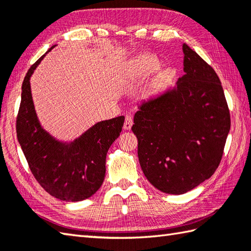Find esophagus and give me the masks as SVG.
I'll return each mask as SVG.
<instances>
[{"mask_svg":"<svg viewBox=\"0 0 251 251\" xmlns=\"http://www.w3.org/2000/svg\"><path fill=\"white\" fill-rule=\"evenodd\" d=\"M132 126V117L131 115H126L125 117V123H124V129L129 130Z\"/></svg>","mask_w":251,"mask_h":251,"instance_id":"esophagus-1","label":"esophagus"}]
</instances>
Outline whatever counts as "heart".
<instances>
[{
  "label": "heart",
  "instance_id": "1",
  "mask_svg": "<svg viewBox=\"0 0 251 251\" xmlns=\"http://www.w3.org/2000/svg\"><path fill=\"white\" fill-rule=\"evenodd\" d=\"M158 66L159 61L156 56L151 54L138 55L125 63L123 68V79L128 83L139 81L152 74Z\"/></svg>",
  "mask_w": 251,
  "mask_h": 251
}]
</instances>
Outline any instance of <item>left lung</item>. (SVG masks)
<instances>
[{
	"instance_id": "8db88e82",
	"label": "left lung",
	"mask_w": 251,
	"mask_h": 251,
	"mask_svg": "<svg viewBox=\"0 0 251 251\" xmlns=\"http://www.w3.org/2000/svg\"><path fill=\"white\" fill-rule=\"evenodd\" d=\"M182 50L184 74L174 86L141 101L131 127L149 182L175 195L214 175L231 127L217 73L190 46Z\"/></svg>"
}]
</instances>
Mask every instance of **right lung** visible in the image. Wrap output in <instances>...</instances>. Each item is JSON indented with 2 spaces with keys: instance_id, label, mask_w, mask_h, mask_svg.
Segmentation results:
<instances>
[{
  "instance_id": "right-lung-1",
  "label": "right lung",
  "mask_w": 251,
  "mask_h": 251,
  "mask_svg": "<svg viewBox=\"0 0 251 251\" xmlns=\"http://www.w3.org/2000/svg\"><path fill=\"white\" fill-rule=\"evenodd\" d=\"M46 54L29 69L24 79L16 124L18 142L32 174L47 193L60 201H84L103 182L106 153L119 138L125 117L96 123L70 141L52 136L37 117L30 85V77Z\"/></svg>"
}]
</instances>
